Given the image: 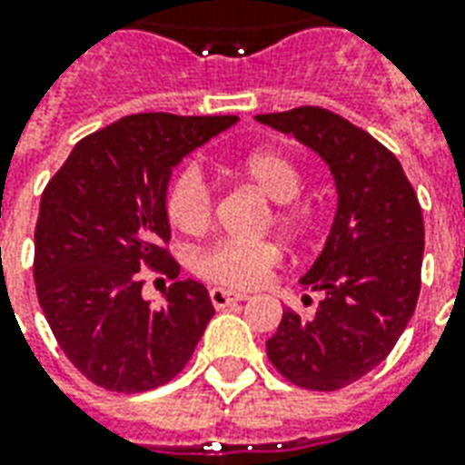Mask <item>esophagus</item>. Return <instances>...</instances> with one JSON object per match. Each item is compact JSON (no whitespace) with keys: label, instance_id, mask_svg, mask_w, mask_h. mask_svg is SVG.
Wrapping results in <instances>:
<instances>
[{"label":"esophagus","instance_id":"esophagus-1","mask_svg":"<svg viewBox=\"0 0 465 465\" xmlns=\"http://www.w3.org/2000/svg\"><path fill=\"white\" fill-rule=\"evenodd\" d=\"M209 298H212V305H214L216 311L229 308L232 302L249 301V295L246 293H233V291H223V288H212V291H209Z\"/></svg>","mask_w":465,"mask_h":465}]
</instances>
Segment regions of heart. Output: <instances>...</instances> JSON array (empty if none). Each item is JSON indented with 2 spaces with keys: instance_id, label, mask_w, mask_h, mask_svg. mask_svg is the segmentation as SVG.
<instances>
[{
  "instance_id": "b5f03b06",
  "label": "heart",
  "mask_w": 465,
  "mask_h": 465,
  "mask_svg": "<svg viewBox=\"0 0 465 465\" xmlns=\"http://www.w3.org/2000/svg\"><path fill=\"white\" fill-rule=\"evenodd\" d=\"M233 170L243 180H249L261 194L276 202L268 219L276 229L288 236H301L308 229V212L293 202L302 192V172L291 154L271 147L251 150L233 163ZM164 214L167 222L182 233H202L212 223L214 197L194 164L182 167L170 180L164 192ZM281 261L283 253L273 242H222L202 251L194 268L199 276L212 283L226 288H256L273 268L281 266Z\"/></svg>"
}]
</instances>
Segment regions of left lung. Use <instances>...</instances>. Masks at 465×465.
<instances>
[{
  "mask_svg": "<svg viewBox=\"0 0 465 465\" xmlns=\"http://www.w3.org/2000/svg\"><path fill=\"white\" fill-rule=\"evenodd\" d=\"M256 120L315 150L338 187L325 249L301 278L322 301L312 318L283 312L266 342L268 360L302 390H342L390 355L414 315L424 259L421 206L397 157L338 113L302 105Z\"/></svg>",
  "mask_w": 465,
  "mask_h": 465,
  "instance_id": "8db88e82",
  "label": "left lung"
}]
</instances>
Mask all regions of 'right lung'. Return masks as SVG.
Listing matches in <instances>:
<instances>
[{"label":"right lung","instance_id":"1","mask_svg":"<svg viewBox=\"0 0 465 465\" xmlns=\"http://www.w3.org/2000/svg\"><path fill=\"white\" fill-rule=\"evenodd\" d=\"M236 115L140 113L84 137L41 194L34 281L51 332L85 380L108 391L163 387L184 370L214 315L206 288L177 281L164 192L172 167ZM173 281L142 298V268Z\"/></svg>","mask_w":465,"mask_h":465}]
</instances>
